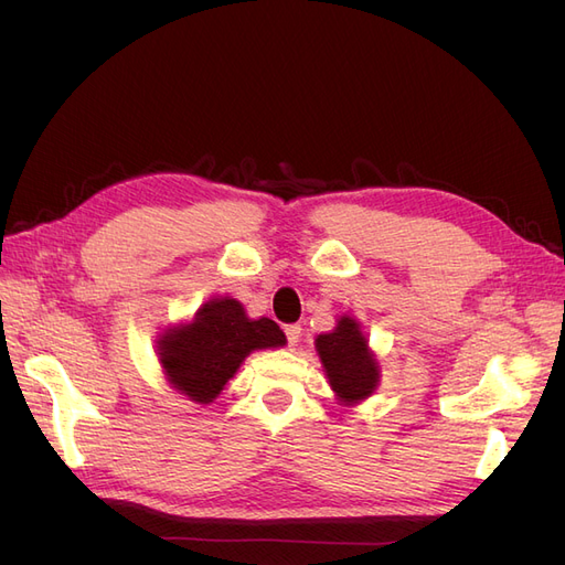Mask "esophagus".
I'll list each match as a JSON object with an SVG mask.
<instances>
[{
	"label": "esophagus",
	"instance_id": "34e87169",
	"mask_svg": "<svg viewBox=\"0 0 565 565\" xmlns=\"http://www.w3.org/2000/svg\"><path fill=\"white\" fill-rule=\"evenodd\" d=\"M285 334H287V344L295 347L297 341H299V337H301V324H297V322L295 324H287Z\"/></svg>",
	"mask_w": 565,
	"mask_h": 565
}]
</instances>
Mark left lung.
Returning a JSON list of instances; mask_svg holds the SVG:
<instances>
[{
  "label": "left lung",
  "instance_id": "obj_1",
  "mask_svg": "<svg viewBox=\"0 0 565 565\" xmlns=\"http://www.w3.org/2000/svg\"><path fill=\"white\" fill-rule=\"evenodd\" d=\"M316 351L339 403H361L377 388V358L367 349V339L361 332V324L353 318L341 316L332 332L318 334Z\"/></svg>",
  "mask_w": 565,
  "mask_h": 565
}]
</instances>
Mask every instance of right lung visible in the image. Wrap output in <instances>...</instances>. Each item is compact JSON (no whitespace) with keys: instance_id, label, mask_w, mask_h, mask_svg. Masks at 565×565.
<instances>
[{"instance_id":"add662e5","label":"right lung","mask_w":565,"mask_h":565,"mask_svg":"<svg viewBox=\"0 0 565 565\" xmlns=\"http://www.w3.org/2000/svg\"><path fill=\"white\" fill-rule=\"evenodd\" d=\"M287 339L270 318H247L243 303L231 297L202 303L195 318L167 330L158 355L167 382L191 401L212 403L256 349H278Z\"/></svg>"}]
</instances>
